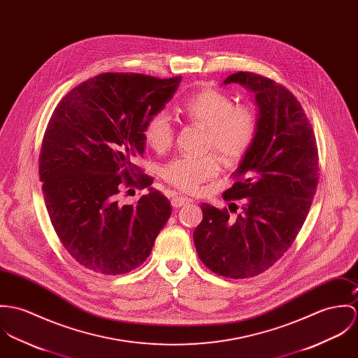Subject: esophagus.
<instances>
[{
  "label": "esophagus",
  "mask_w": 358,
  "mask_h": 358,
  "mask_svg": "<svg viewBox=\"0 0 358 358\" xmlns=\"http://www.w3.org/2000/svg\"><path fill=\"white\" fill-rule=\"evenodd\" d=\"M189 201H191L189 199L180 196V195H173V198H171L173 207H182V206H185V204L189 203Z\"/></svg>",
  "instance_id": "1"
}]
</instances>
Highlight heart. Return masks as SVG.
<instances>
[{
	"mask_svg": "<svg viewBox=\"0 0 358 358\" xmlns=\"http://www.w3.org/2000/svg\"><path fill=\"white\" fill-rule=\"evenodd\" d=\"M178 111L185 120L207 127L206 147L227 162L244 158L259 130L257 111L251 106L235 104L229 94L215 89H203L188 96ZM143 134L154 151L164 152L173 145L176 129L170 115L160 110L147 120ZM220 170V160L213 154L181 155L162 167V177L178 189L194 192L201 182L218 176Z\"/></svg>",
	"mask_w": 358,
	"mask_h": 358,
	"instance_id": "1",
	"label": "heart"
}]
</instances>
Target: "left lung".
Masks as SVG:
<instances>
[{
    "label": "left lung",
    "mask_w": 358,
    "mask_h": 358,
    "mask_svg": "<svg viewBox=\"0 0 358 358\" xmlns=\"http://www.w3.org/2000/svg\"><path fill=\"white\" fill-rule=\"evenodd\" d=\"M232 82L255 93L259 120L257 138L232 174L235 184L222 194L243 206L235 217L203 203L194 240L211 272L247 278L273 266L298 236L316 195L318 151L309 118L287 87L248 71L224 80Z\"/></svg>",
    "instance_id": "left-lung-1"
}]
</instances>
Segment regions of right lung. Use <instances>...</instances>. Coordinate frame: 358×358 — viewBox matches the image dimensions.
Returning <instances> with one entry per match:
<instances>
[{"mask_svg":"<svg viewBox=\"0 0 358 358\" xmlns=\"http://www.w3.org/2000/svg\"><path fill=\"white\" fill-rule=\"evenodd\" d=\"M180 82L104 73L70 90L49 120L38 160L45 206L63 247L89 271L117 276L138 268L170 218V200L134 162L145 122ZM148 186L134 205L120 203L122 189Z\"/></svg>","mask_w":358,"mask_h":358,"instance_id":"1","label":"right lung"}]
</instances>
